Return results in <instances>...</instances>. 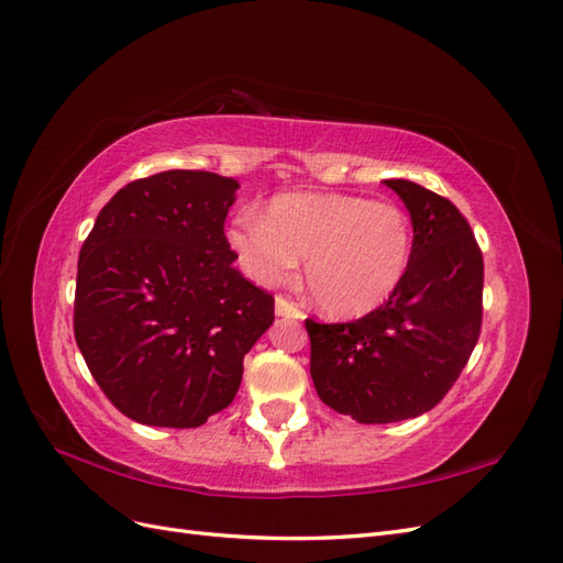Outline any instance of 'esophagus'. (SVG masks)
I'll return each instance as SVG.
<instances>
[{"label": "esophagus", "instance_id": "1", "mask_svg": "<svg viewBox=\"0 0 563 563\" xmlns=\"http://www.w3.org/2000/svg\"><path fill=\"white\" fill-rule=\"evenodd\" d=\"M276 313H278V316H285V318H297V320L303 318V313H301V309L297 307V303L287 299L285 295H278V297H276Z\"/></svg>", "mask_w": 563, "mask_h": 563}]
</instances>
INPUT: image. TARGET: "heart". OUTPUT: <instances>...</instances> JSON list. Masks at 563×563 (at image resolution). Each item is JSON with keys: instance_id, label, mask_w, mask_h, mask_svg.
I'll return each mask as SVG.
<instances>
[{"instance_id": "b5f03b06", "label": "heart", "mask_w": 563, "mask_h": 563, "mask_svg": "<svg viewBox=\"0 0 563 563\" xmlns=\"http://www.w3.org/2000/svg\"><path fill=\"white\" fill-rule=\"evenodd\" d=\"M229 243L262 285L290 280L299 256L316 303L334 318H363L387 303L412 256V223L394 202L346 192H285L266 217L233 219Z\"/></svg>"}]
</instances>
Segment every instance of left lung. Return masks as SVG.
<instances>
[{"label": "left lung", "mask_w": 563, "mask_h": 563, "mask_svg": "<svg viewBox=\"0 0 563 563\" xmlns=\"http://www.w3.org/2000/svg\"><path fill=\"white\" fill-rule=\"evenodd\" d=\"M412 219V256L396 295L351 323L307 318L311 377L325 406L361 424L439 406L467 365L484 318V254L457 207L406 179L384 181Z\"/></svg>", "instance_id": "8db88e82"}]
</instances>
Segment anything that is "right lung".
I'll list each match as a JSON object with an SVG mask.
<instances>
[{"label":"right lung","instance_id":"obj_1","mask_svg":"<svg viewBox=\"0 0 563 563\" xmlns=\"http://www.w3.org/2000/svg\"><path fill=\"white\" fill-rule=\"evenodd\" d=\"M238 181L169 169L120 188L77 262L75 342L122 415L190 429L231 406L273 295L233 268L223 221Z\"/></svg>","mask_w":563,"mask_h":563}]
</instances>
